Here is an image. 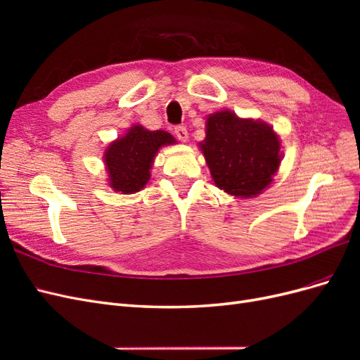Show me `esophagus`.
<instances>
[{"label": "esophagus", "mask_w": 360, "mask_h": 360, "mask_svg": "<svg viewBox=\"0 0 360 360\" xmlns=\"http://www.w3.org/2000/svg\"><path fill=\"white\" fill-rule=\"evenodd\" d=\"M174 135L177 136L179 141H181V143H186L188 138H189V134H188V129L184 126H177L174 127Z\"/></svg>", "instance_id": "obj_1"}]
</instances>
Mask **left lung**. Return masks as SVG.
I'll list each match as a JSON object with an SVG mask.
<instances>
[{
	"label": "left lung",
	"mask_w": 360,
	"mask_h": 360,
	"mask_svg": "<svg viewBox=\"0 0 360 360\" xmlns=\"http://www.w3.org/2000/svg\"><path fill=\"white\" fill-rule=\"evenodd\" d=\"M200 147L216 186L242 198L264 191L281 163L274 129L230 111L207 118V134Z\"/></svg>",
	"instance_id": "8db88e82"
}]
</instances>
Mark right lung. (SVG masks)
Segmentation results:
<instances>
[{"instance_id": "obj_1", "label": "right lung", "mask_w": 360, "mask_h": 360, "mask_svg": "<svg viewBox=\"0 0 360 360\" xmlns=\"http://www.w3.org/2000/svg\"><path fill=\"white\" fill-rule=\"evenodd\" d=\"M165 130H151L134 126L127 134L106 148L105 163L110 174L111 188L122 193H134L143 189L150 180V168L156 151L174 143Z\"/></svg>"}]
</instances>
